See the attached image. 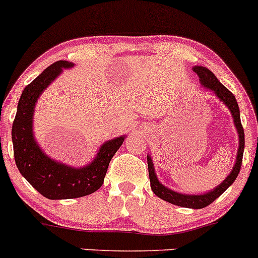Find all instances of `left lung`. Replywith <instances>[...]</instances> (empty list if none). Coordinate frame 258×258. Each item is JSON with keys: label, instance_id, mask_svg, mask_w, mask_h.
Instances as JSON below:
<instances>
[{"label": "left lung", "instance_id": "obj_1", "mask_svg": "<svg viewBox=\"0 0 258 258\" xmlns=\"http://www.w3.org/2000/svg\"><path fill=\"white\" fill-rule=\"evenodd\" d=\"M194 71L199 75L200 81H201L202 85L205 87L210 88L213 92L216 93L218 98L221 101H223L226 106L230 108L231 113H232L233 121H235V126L237 128L238 136H240V146H238V152H237V160H236L235 167L232 168V172L227 176V178L220 184V186L216 187L215 189L210 191L209 194L205 195H182L178 192L172 191V189L167 188L163 184L160 183L157 177H156L155 170H153V163L151 157H147V163H148V175H150V182H151V188H152L153 194L156 196H158L160 199L165 200V201L170 202V204L176 205V206L181 207H188V209H204V207L209 206L212 204L216 199L221 196L231 184L235 182V179L237 178L238 173H240L241 165H242V157H243V148H244V132L243 127H242L241 118H240V108H238L237 101H236L235 96L231 91H228L220 81L217 80V77L210 71L209 69L202 66H195Z\"/></svg>", "mask_w": 258, "mask_h": 258}]
</instances>
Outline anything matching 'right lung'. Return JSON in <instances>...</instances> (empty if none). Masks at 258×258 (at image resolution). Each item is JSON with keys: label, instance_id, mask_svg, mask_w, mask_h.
I'll return each mask as SVG.
<instances>
[{"label": "right lung", "instance_id": "obj_1", "mask_svg": "<svg viewBox=\"0 0 258 258\" xmlns=\"http://www.w3.org/2000/svg\"><path fill=\"white\" fill-rule=\"evenodd\" d=\"M72 67L67 61H57L47 67L21 95L17 113L12 123L14 156L18 171L31 186L49 200H67L87 196L103 183L111 158L123 144L124 137L107 141L92 163L83 168H71L48 158L36 144L32 135V116L36 101L62 69Z\"/></svg>", "mask_w": 258, "mask_h": 258}]
</instances>
